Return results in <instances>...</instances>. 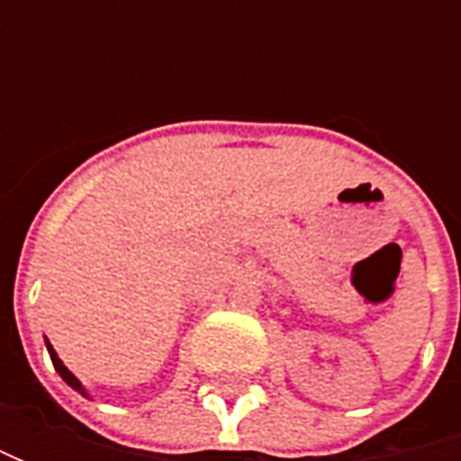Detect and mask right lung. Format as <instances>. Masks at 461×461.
Wrapping results in <instances>:
<instances>
[{
	"instance_id": "1",
	"label": "right lung",
	"mask_w": 461,
	"mask_h": 461,
	"mask_svg": "<svg viewBox=\"0 0 461 461\" xmlns=\"http://www.w3.org/2000/svg\"><path fill=\"white\" fill-rule=\"evenodd\" d=\"M45 346H48V354H50V362H53V366H56V372L61 375V380L66 382L68 387H74L77 393H81L84 398H89V395H86V390H84V384H81V382L77 380V377H74L71 372H68V366H66V364H63L61 359H59V354H56V348H53V346L48 344V339H45Z\"/></svg>"
}]
</instances>
